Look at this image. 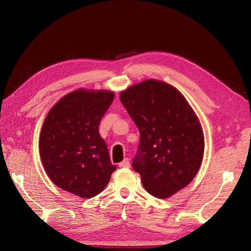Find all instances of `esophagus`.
<instances>
[{
	"label": "esophagus",
	"mask_w": 251,
	"mask_h": 251,
	"mask_svg": "<svg viewBox=\"0 0 251 251\" xmlns=\"http://www.w3.org/2000/svg\"><path fill=\"white\" fill-rule=\"evenodd\" d=\"M119 168H121V169H127V168H130V160H128L127 158L125 159V160H124L123 162L119 163Z\"/></svg>",
	"instance_id": "esophagus-1"
}]
</instances>
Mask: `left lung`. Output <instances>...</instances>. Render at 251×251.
Here are the masks:
<instances>
[{
	"label": "left lung",
	"instance_id": "8db88e82",
	"mask_svg": "<svg viewBox=\"0 0 251 251\" xmlns=\"http://www.w3.org/2000/svg\"><path fill=\"white\" fill-rule=\"evenodd\" d=\"M119 98L140 134L133 169L149 194L168 198L200 169L204 138L199 120L183 95L163 81L146 80Z\"/></svg>",
	"mask_w": 251,
	"mask_h": 251
}]
</instances>
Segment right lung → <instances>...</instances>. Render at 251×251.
<instances>
[{"mask_svg":"<svg viewBox=\"0 0 251 251\" xmlns=\"http://www.w3.org/2000/svg\"><path fill=\"white\" fill-rule=\"evenodd\" d=\"M113 100L109 91H74L50 110L42 127L40 151L49 178L83 199L102 192L116 170L98 133Z\"/></svg>","mask_w":251,"mask_h":251,"instance_id":"add662e5","label":"right lung"}]
</instances>
